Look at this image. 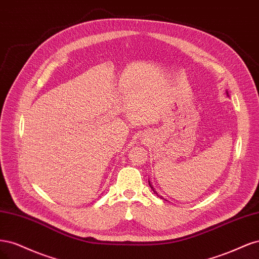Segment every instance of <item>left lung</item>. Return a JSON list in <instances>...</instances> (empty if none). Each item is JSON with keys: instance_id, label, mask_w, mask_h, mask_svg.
I'll use <instances>...</instances> for the list:
<instances>
[{"instance_id": "1", "label": "left lung", "mask_w": 259, "mask_h": 259, "mask_svg": "<svg viewBox=\"0 0 259 259\" xmlns=\"http://www.w3.org/2000/svg\"><path fill=\"white\" fill-rule=\"evenodd\" d=\"M148 184H149V186H151V188H152V189H153V191H154V193H155V194H156V195H157V196H158V197H160V198H161V199H163V200H165V199H164V198H162V197H161V196H159V195H158V194H157V191H156V190H155V189H154V187H153V185H152V183H151V182H149V181H148Z\"/></svg>"}]
</instances>
